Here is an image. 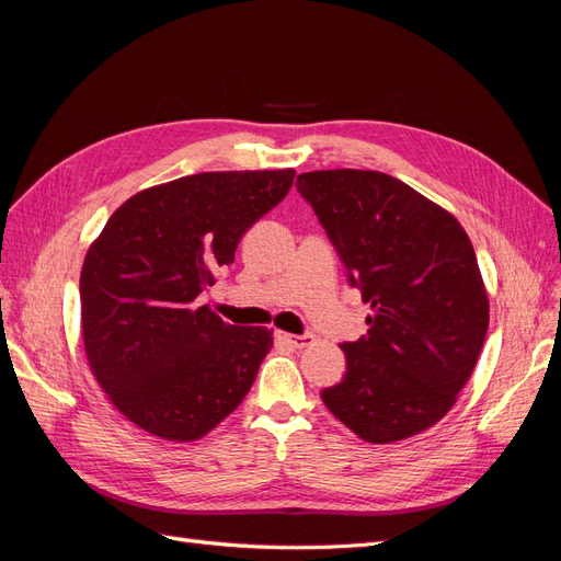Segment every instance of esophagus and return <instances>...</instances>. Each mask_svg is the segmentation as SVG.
<instances>
[{"label": "esophagus", "instance_id": "1", "mask_svg": "<svg viewBox=\"0 0 561 561\" xmlns=\"http://www.w3.org/2000/svg\"><path fill=\"white\" fill-rule=\"evenodd\" d=\"M276 339H278V342H285V344L295 346V348H304V346L313 344V334H287V332L278 330Z\"/></svg>", "mask_w": 561, "mask_h": 561}]
</instances>
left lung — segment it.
Listing matches in <instances>:
<instances>
[{"instance_id": "obj_1", "label": "left lung", "mask_w": 561, "mask_h": 561, "mask_svg": "<svg viewBox=\"0 0 561 561\" xmlns=\"http://www.w3.org/2000/svg\"><path fill=\"white\" fill-rule=\"evenodd\" d=\"M346 276L371 307L367 334L339 344L346 375L320 393L371 445L419 435L456 402L489 328V299L458 219L379 171L297 178Z\"/></svg>"}]
</instances>
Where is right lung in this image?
Instances as JSON below:
<instances>
[{
    "label": "right lung",
    "instance_id": "1",
    "mask_svg": "<svg viewBox=\"0 0 561 561\" xmlns=\"http://www.w3.org/2000/svg\"><path fill=\"white\" fill-rule=\"evenodd\" d=\"M285 171L186 175L130 196L81 266L93 377L135 426L192 443L243 402L274 336L229 325L198 295L241 236L290 192Z\"/></svg>",
    "mask_w": 561,
    "mask_h": 561
}]
</instances>
